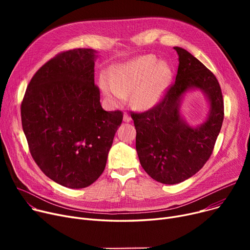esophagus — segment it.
<instances>
[{
    "label": "esophagus",
    "mask_w": 250,
    "mask_h": 250,
    "mask_svg": "<svg viewBox=\"0 0 250 250\" xmlns=\"http://www.w3.org/2000/svg\"><path fill=\"white\" fill-rule=\"evenodd\" d=\"M124 122L125 123H130V122H132V117H130L128 114H125L124 115Z\"/></svg>",
    "instance_id": "1"
}]
</instances>
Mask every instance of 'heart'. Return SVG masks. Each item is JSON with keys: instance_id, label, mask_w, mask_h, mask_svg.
Returning <instances> with one entry per match:
<instances>
[{"instance_id": "1", "label": "heart", "mask_w": 250, "mask_h": 250, "mask_svg": "<svg viewBox=\"0 0 250 250\" xmlns=\"http://www.w3.org/2000/svg\"><path fill=\"white\" fill-rule=\"evenodd\" d=\"M171 75L166 62L145 56L117 67L111 78L103 74L100 87L104 96L112 103H121L132 93L130 101L134 106L147 110L161 101Z\"/></svg>"}]
</instances>
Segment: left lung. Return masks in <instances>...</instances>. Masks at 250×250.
<instances>
[{
    "label": "left lung",
    "instance_id": "obj_1",
    "mask_svg": "<svg viewBox=\"0 0 250 250\" xmlns=\"http://www.w3.org/2000/svg\"><path fill=\"white\" fill-rule=\"evenodd\" d=\"M175 83L152 109L133 113L136 149L144 170L164 185L182 182L203 168L211 156L224 118V102L214 74L179 46ZM199 89L206 96L209 112L200 125L189 126L181 115L183 97Z\"/></svg>",
    "mask_w": 250,
    "mask_h": 250
}]
</instances>
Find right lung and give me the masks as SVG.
I'll return each instance as SVG.
<instances>
[{"label": "right lung", "instance_id": "obj_1", "mask_svg": "<svg viewBox=\"0 0 250 250\" xmlns=\"http://www.w3.org/2000/svg\"><path fill=\"white\" fill-rule=\"evenodd\" d=\"M97 51L76 48L32 77L21 104L23 132L42 171L69 188H84L104 171L123 112L106 111L94 84Z\"/></svg>", "mask_w": 250, "mask_h": 250}]
</instances>
